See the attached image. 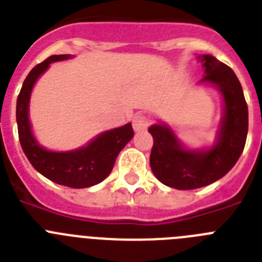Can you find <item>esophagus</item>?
<instances>
[{"label": "esophagus", "mask_w": 262, "mask_h": 262, "mask_svg": "<svg viewBox=\"0 0 262 262\" xmlns=\"http://www.w3.org/2000/svg\"><path fill=\"white\" fill-rule=\"evenodd\" d=\"M148 123H149V120H148L147 115L136 114L135 117H134L133 126H134V129H135L136 133H142V131H145L148 127Z\"/></svg>", "instance_id": "34e87169"}]
</instances>
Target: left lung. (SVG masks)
Masks as SVG:
<instances>
[{
	"label": "left lung",
	"mask_w": 262,
	"mask_h": 262,
	"mask_svg": "<svg viewBox=\"0 0 262 262\" xmlns=\"http://www.w3.org/2000/svg\"><path fill=\"white\" fill-rule=\"evenodd\" d=\"M205 76L201 82H210L224 98V117L217 133V142L206 151H187L165 124L148 128L154 138L149 164L160 182L178 190L207 186L230 172L244 149L248 134V106L235 72L211 55L198 57Z\"/></svg>",
	"instance_id": "1"
}]
</instances>
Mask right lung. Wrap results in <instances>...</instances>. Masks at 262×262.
Segmentation results:
<instances>
[{
	"mask_svg": "<svg viewBox=\"0 0 262 262\" xmlns=\"http://www.w3.org/2000/svg\"><path fill=\"white\" fill-rule=\"evenodd\" d=\"M69 55H52L31 69L17 99L18 135L22 149L40 174L59 185L82 189L102 182L113 170L118 154L133 139L131 123L97 136L86 147L69 152H51L38 144L29 120L30 94L35 81L51 62L69 59Z\"/></svg>",
	"mask_w": 262,
	"mask_h": 262,
	"instance_id": "right-lung-1",
	"label": "right lung"
}]
</instances>
